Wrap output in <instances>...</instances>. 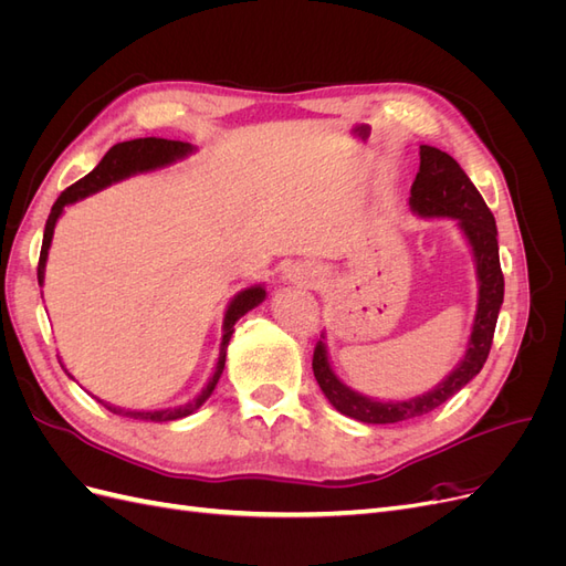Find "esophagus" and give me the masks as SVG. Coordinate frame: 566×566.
<instances>
[{
  "label": "esophagus",
  "mask_w": 566,
  "mask_h": 566,
  "mask_svg": "<svg viewBox=\"0 0 566 566\" xmlns=\"http://www.w3.org/2000/svg\"><path fill=\"white\" fill-rule=\"evenodd\" d=\"M287 279L293 281V283H300V285H312L318 279V271L314 266H310V264H300V266L290 269Z\"/></svg>",
  "instance_id": "esophagus-1"
}]
</instances>
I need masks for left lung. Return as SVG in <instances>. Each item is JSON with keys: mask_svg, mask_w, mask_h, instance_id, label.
Here are the masks:
<instances>
[{"mask_svg": "<svg viewBox=\"0 0 566 566\" xmlns=\"http://www.w3.org/2000/svg\"><path fill=\"white\" fill-rule=\"evenodd\" d=\"M408 205L410 210L424 219H453L460 233L465 235L476 264V314L468 349L465 356L460 358V364L434 389L406 401H380L347 387L335 375L328 361V349H325L323 342L325 335H321L312 361L321 391L342 416L368 424H389L427 416L465 387L486 364L495 321H499L503 304L505 281L499 260V229H495V219L486 208L482 193L476 191L470 177L462 172V167L449 153L434 146H420V169L413 186H410Z\"/></svg>", "mask_w": 566, "mask_h": 566, "instance_id": "8db88e82", "label": "left lung"}]
</instances>
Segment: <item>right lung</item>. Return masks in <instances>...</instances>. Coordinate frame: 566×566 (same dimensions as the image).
Masks as SVG:
<instances>
[{"instance_id":"add662e5","label":"right lung","mask_w":566,"mask_h":566,"mask_svg":"<svg viewBox=\"0 0 566 566\" xmlns=\"http://www.w3.org/2000/svg\"><path fill=\"white\" fill-rule=\"evenodd\" d=\"M196 148L186 142H169V139H156V136H148V139H132V142H123V144H115L101 163L92 169L87 177H82L80 181H75L71 188H65V191L59 196V200L54 202V208H51V214L46 219V227H44V238H42V252H40V264H38V281L40 285L44 283V266H46V256H49V248H51V238H54V227L59 217L63 214L65 205H73L82 198H87L92 193L104 191L111 184L123 181L127 177L134 175H142V172H153V169H160L172 165L177 160H184L186 156H191ZM266 297V290L264 285H250L245 290L238 293L229 306H227V314H224V325H221V347H219V358H217V368L212 373L210 382L202 387V391L198 394L196 399H191L188 403L175 406V408H163V410H129V408H119L113 403H104L111 413L115 416H125V418H134V420H150V422H169V420H179L196 413V410L210 399V394L214 391L219 378H221V370H224L227 364V347H229V339L233 335V325L235 321L245 316L250 310H254L256 304H262ZM67 373V370H65ZM73 378V375H71Z\"/></svg>"}]
</instances>
